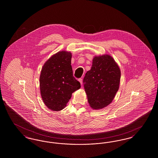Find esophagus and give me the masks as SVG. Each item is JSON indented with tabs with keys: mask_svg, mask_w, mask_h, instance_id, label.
<instances>
[{
	"mask_svg": "<svg viewBox=\"0 0 158 158\" xmlns=\"http://www.w3.org/2000/svg\"><path fill=\"white\" fill-rule=\"evenodd\" d=\"M78 81H79V82H80L81 83V84L82 85V79H81V78H80V79H78Z\"/></svg>",
	"mask_w": 158,
	"mask_h": 158,
	"instance_id": "obj_1",
	"label": "esophagus"
}]
</instances>
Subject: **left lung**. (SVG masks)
<instances>
[{
	"label": "left lung",
	"mask_w": 158,
	"mask_h": 158,
	"mask_svg": "<svg viewBox=\"0 0 158 158\" xmlns=\"http://www.w3.org/2000/svg\"><path fill=\"white\" fill-rule=\"evenodd\" d=\"M120 75V68L112 57L103 55L94 57L91 69L83 79L90 107L101 109L112 103L119 88Z\"/></svg>",
	"instance_id": "1"
}]
</instances>
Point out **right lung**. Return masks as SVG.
<instances>
[{
    "instance_id": "right-lung-1",
    "label": "right lung",
    "mask_w": 158,
    "mask_h": 158,
    "mask_svg": "<svg viewBox=\"0 0 158 158\" xmlns=\"http://www.w3.org/2000/svg\"><path fill=\"white\" fill-rule=\"evenodd\" d=\"M72 53L60 51L44 63L40 75V90L44 105L53 111L66 106L72 94L81 88L73 76Z\"/></svg>"
}]
</instances>
